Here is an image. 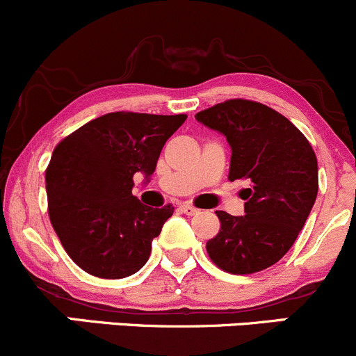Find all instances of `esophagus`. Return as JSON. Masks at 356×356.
Returning a JSON list of instances; mask_svg holds the SVG:
<instances>
[{
  "label": "esophagus",
  "instance_id": "1",
  "mask_svg": "<svg viewBox=\"0 0 356 356\" xmlns=\"http://www.w3.org/2000/svg\"><path fill=\"white\" fill-rule=\"evenodd\" d=\"M179 210L182 211V213H186V215H196L198 213V210H196L195 207H191V204H181V207H179Z\"/></svg>",
  "mask_w": 356,
  "mask_h": 356
}]
</instances>
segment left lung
Instances as JSON below:
<instances>
[{
    "instance_id": "1",
    "label": "left lung",
    "mask_w": 356,
    "mask_h": 356,
    "mask_svg": "<svg viewBox=\"0 0 356 356\" xmlns=\"http://www.w3.org/2000/svg\"><path fill=\"white\" fill-rule=\"evenodd\" d=\"M231 146L229 179H246L245 215L217 211L220 231L208 257L231 274H253L281 260L303 229L318 191L317 156L310 143L279 111L248 99L196 113Z\"/></svg>"
}]
</instances>
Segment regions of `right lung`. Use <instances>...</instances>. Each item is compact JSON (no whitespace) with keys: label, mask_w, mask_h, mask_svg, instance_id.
Listing matches in <instances>:
<instances>
[{"label":"right lung","mask_w":356,"mask_h":356,"mask_svg":"<svg viewBox=\"0 0 356 356\" xmlns=\"http://www.w3.org/2000/svg\"><path fill=\"white\" fill-rule=\"evenodd\" d=\"M188 115L115 111L88 122L55 148L46 170L49 220L68 257L88 274L122 279L148 261L174 207H146L134 174L149 182L167 139Z\"/></svg>","instance_id":"add662e5"}]
</instances>
